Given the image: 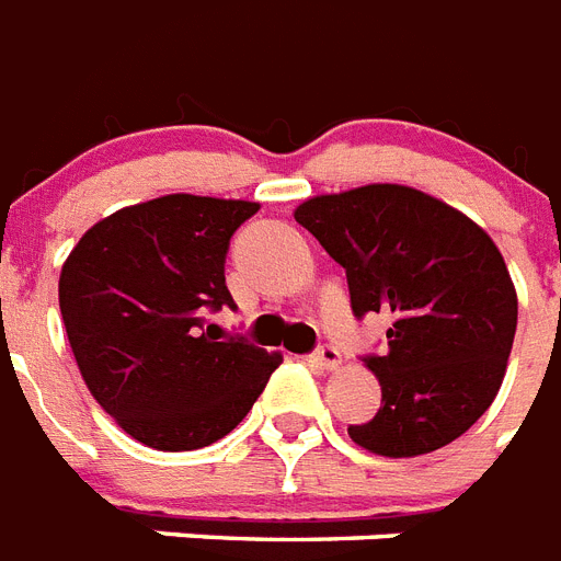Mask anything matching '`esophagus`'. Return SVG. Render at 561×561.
<instances>
[{
	"label": "esophagus",
	"mask_w": 561,
	"mask_h": 561,
	"mask_svg": "<svg viewBox=\"0 0 561 561\" xmlns=\"http://www.w3.org/2000/svg\"><path fill=\"white\" fill-rule=\"evenodd\" d=\"M314 364H320L323 369H337L341 367V352L334 350V346H320L314 352Z\"/></svg>",
	"instance_id": "1"
}]
</instances>
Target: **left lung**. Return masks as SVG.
I'll return each mask as SVG.
<instances>
[{
    "label": "left lung",
    "instance_id": "1",
    "mask_svg": "<svg viewBox=\"0 0 561 561\" xmlns=\"http://www.w3.org/2000/svg\"><path fill=\"white\" fill-rule=\"evenodd\" d=\"M294 218L343 264L352 311L392 317L387 352L367 358L381 408L350 425L352 443L396 460L466 434L504 383L518 323V294L486 229L399 183L317 194Z\"/></svg>",
    "mask_w": 561,
    "mask_h": 561
}]
</instances>
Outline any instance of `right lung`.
I'll use <instances>...</instances> for the list:
<instances>
[{
	"instance_id": "obj_1",
	"label": "right lung",
	"mask_w": 561,
	"mask_h": 561,
	"mask_svg": "<svg viewBox=\"0 0 561 561\" xmlns=\"http://www.w3.org/2000/svg\"><path fill=\"white\" fill-rule=\"evenodd\" d=\"M253 201L162 194L92 224L60 271V314L87 390L157 451L218 443L250 413L279 352L220 341L206 314L236 306L229 238Z\"/></svg>"
}]
</instances>
